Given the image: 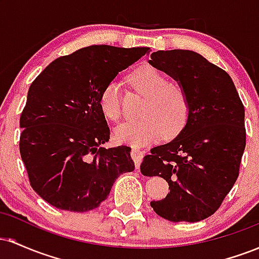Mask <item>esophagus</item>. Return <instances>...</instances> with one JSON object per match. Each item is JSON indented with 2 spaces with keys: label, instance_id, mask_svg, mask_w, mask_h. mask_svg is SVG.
<instances>
[{
  "label": "esophagus",
  "instance_id": "1",
  "mask_svg": "<svg viewBox=\"0 0 259 259\" xmlns=\"http://www.w3.org/2000/svg\"><path fill=\"white\" fill-rule=\"evenodd\" d=\"M132 157H133L134 162H135L136 169H139L140 164H141V162H142V158H144V151H141L138 147H133Z\"/></svg>",
  "mask_w": 259,
  "mask_h": 259
}]
</instances>
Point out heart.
<instances>
[{
    "instance_id": "b5f03b06",
    "label": "heart",
    "mask_w": 259,
    "mask_h": 259,
    "mask_svg": "<svg viewBox=\"0 0 259 259\" xmlns=\"http://www.w3.org/2000/svg\"><path fill=\"white\" fill-rule=\"evenodd\" d=\"M133 85L146 95L142 106V117L126 120L115 126L114 138L118 142L127 145L148 144L163 132L173 133L183 125L189 112V103L184 89L177 82L168 81L165 74L153 67H142L130 75ZM101 111L109 120L120 117L119 84L108 82L100 95Z\"/></svg>"
}]
</instances>
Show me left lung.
Instances as JSON below:
<instances>
[{
	"label": "left lung",
	"instance_id": "obj_1",
	"mask_svg": "<svg viewBox=\"0 0 259 259\" xmlns=\"http://www.w3.org/2000/svg\"><path fill=\"white\" fill-rule=\"evenodd\" d=\"M152 67L184 89L185 125L173 140L144 157L141 173L158 175L170 191L151 207L170 222H200L212 215L239 177L246 146L245 108L230 75L200 53H151Z\"/></svg>",
	"mask_w": 259,
	"mask_h": 259
}]
</instances>
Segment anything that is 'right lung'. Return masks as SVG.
I'll use <instances>...</instances> for the list:
<instances>
[{
  "mask_svg": "<svg viewBox=\"0 0 259 259\" xmlns=\"http://www.w3.org/2000/svg\"><path fill=\"white\" fill-rule=\"evenodd\" d=\"M150 51L92 45L55 59L32 81L20 115V156L34 191L53 207L97 208L115 179L135 169L130 147H101L109 127L100 95Z\"/></svg>",
  "mask_w": 259,
  "mask_h": 259,
  "instance_id": "1",
  "label": "right lung"
}]
</instances>
